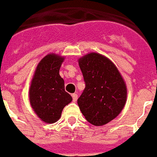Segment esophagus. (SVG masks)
Wrapping results in <instances>:
<instances>
[{
    "label": "esophagus",
    "mask_w": 157,
    "mask_h": 157,
    "mask_svg": "<svg viewBox=\"0 0 157 157\" xmlns=\"http://www.w3.org/2000/svg\"><path fill=\"white\" fill-rule=\"evenodd\" d=\"M72 97H73V101H74V102H76L78 99L77 94H72Z\"/></svg>",
    "instance_id": "obj_1"
}]
</instances>
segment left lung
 Segmentation results:
<instances>
[{
  "label": "left lung",
  "mask_w": 157,
  "mask_h": 157,
  "mask_svg": "<svg viewBox=\"0 0 157 157\" xmlns=\"http://www.w3.org/2000/svg\"><path fill=\"white\" fill-rule=\"evenodd\" d=\"M85 89L78 99L83 116L101 126L121 114L127 99V88L115 63L104 55L90 52L78 59Z\"/></svg>",
  "instance_id": "left-lung-1"
}]
</instances>
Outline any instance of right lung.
I'll return each instance as SVG.
<instances>
[{
    "label": "right lung",
    "mask_w": 157,
    "mask_h": 157,
    "mask_svg": "<svg viewBox=\"0 0 157 157\" xmlns=\"http://www.w3.org/2000/svg\"><path fill=\"white\" fill-rule=\"evenodd\" d=\"M65 57L49 53L39 62L29 88V101L40 120L53 124L60 119L65 106L73 100L64 90L59 69Z\"/></svg>",
    "instance_id": "obj_1"
}]
</instances>
